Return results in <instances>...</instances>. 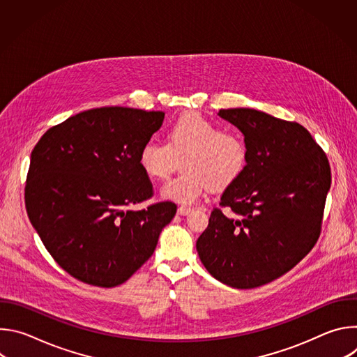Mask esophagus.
<instances>
[{
	"mask_svg": "<svg viewBox=\"0 0 357 357\" xmlns=\"http://www.w3.org/2000/svg\"><path fill=\"white\" fill-rule=\"evenodd\" d=\"M190 211H192V208H190V206H185V205H182V206H179V208H178V215L185 216V215H189V213H190Z\"/></svg>",
	"mask_w": 357,
	"mask_h": 357,
	"instance_id": "obj_1",
	"label": "esophagus"
}]
</instances>
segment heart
I'll list each match as a JSON object with an SVG mask.
<instances>
[{
    "label": "heart",
    "instance_id": "heart-1",
    "mask_svg": "<svg viewBox=\"0 0 357 357\" xmlns=\"http://www.w3.org/2000/svg\"><path fill=\"white\" fill-rule=\"evenodd\" d=\"M182 160L185 169L162 186V196L192 203L209 188L225 190L237 182L248 162V145L244 137L203 117L186 113L171 123L167 142L146 139L139 152L138 164L152 179H165Z\"/></svg>",
    "mask_w": 357,
    "mask_h": 357
}]
</instances>
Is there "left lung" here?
<instances>
[{"label": "left lung", "mask_w": 357, "mask_h": 357, "mask_svg": "<svg viewBox=\"0 0 357 357\" xmlns=\"http://www.w3.org/2000/svg\"><path fill=\"white\" fill-rule=\"evenodd\" d=\"M219 116L244 134L248 162L225 189L196 250L220 282L256 288L288 273L317 244L331 167L310 131L295 121L252 109H222Z\"/></svg>", "instance_id": "left-lung-1"}]
</instances>
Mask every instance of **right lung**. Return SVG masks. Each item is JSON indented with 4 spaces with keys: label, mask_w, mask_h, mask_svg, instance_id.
Returning <instances> with one entry per match:
<instances>
[{
    "label": "right lung",
    "mask_w": 357,
    "mask_h": 357,
    "mask_svg": "<svg viewBox=\"0 0 357 357\" xmlns=\"http://www.w3.org/2000/svg\"><path fill=\"white\" fill-rule=\"evenodd\" d=\"M165 113L130 107L82 112L49 128L35 145L25 185L28 218L54 260L101 288L127 281L154 252L174 219V202L142 211L154 195L138 152Z\"/></svg>",
    "instance_id": "add662e5"
}]
</instances>
